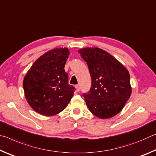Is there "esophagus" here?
Instances as JSON below:
<instances>
[{"instance_id": "34e87169", "label": "esophagus", "mask_w": 156, "mask_h": 156, "mask_svg": "<svg viewBox=\"0 0 156 156\" xmlns=\"http://www.w3.org/2000/svg\"><path fill=\"white\" fill-rule=\"evenodd\" d=\"M75 87H76V91H80V87H79V85H76V86H75Z\"/></svg>"}]
</instances>
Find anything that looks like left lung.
Here are the masks:
<instances>
[{
  "label": "left lung",
  "instance_id": "left-lung-1",
  "mask_svg": "<svg viewBox=\"0 0 156 156\" xmlns=\"http://www.w3.org/2000/svg\"><path fill=\"white\" fill-rule=\"evenodd\" d=\"M78 51L87 62L91 77L90 91L83 94L87 107L101 119L117 115L131 94L128 70L103 49L85 47Z\"/></svg>",
  "mask_w": 156,
  "mask_h": 156
}]
</instances>
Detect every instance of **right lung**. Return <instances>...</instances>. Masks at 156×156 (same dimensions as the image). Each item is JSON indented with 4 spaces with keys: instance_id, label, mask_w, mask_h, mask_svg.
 I'll return each mask as SVG.
<instances>
[{
    "instance_id": "right-lung-1",
    "label": "right lung",
    "mask_w": 156,
    "mask_h": 156,
    "mask_svg": "<svg viewBox=\"0 0 156 156\" xmlns=\"http://www.w3.org/2000/svg\"><path fill=\"white\" fill-rule=\"evenodd\" d=\"M67 48L49 50L37 59L23 80L25 96L31 107L45 116L57 115L67 106L75 87L68 84L65 71Z\"/></svg>"
}]
</instances>
